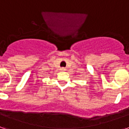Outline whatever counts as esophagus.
<instances>
[{"label": "esophagus", "mask_w": 129, "mask_h": 129, "mask_svg": "<svg viewBox=\"0 0 129 129\" xmlns=\"http://www.w3.org/2000/svg\"><path fill=\"white\" fill-rule=\"evenodd\" d=\"M66 70V68H61V70Z\"/></svg>", "instance_id": "obj_1"}]
</instances>
